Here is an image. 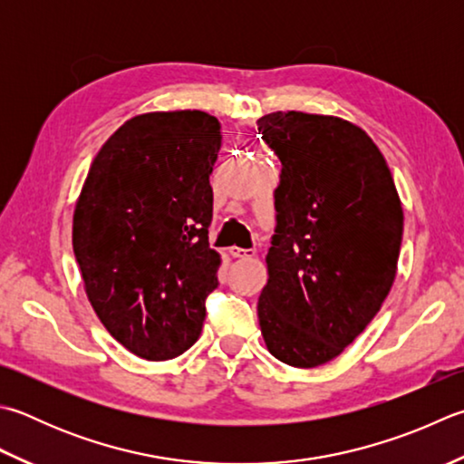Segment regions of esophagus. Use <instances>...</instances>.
I'll list each match as a JSON object with an SVG mask.
<instances>
[{"label":"esophagus","mask_w":464,"mask_h":464,"mask_svg":"<svg viewBox=\"0 0 464 464\" xmlns=\"http://www.w3.org/2000/svg\"><path fill=\"white\" fill-rule=\"evenodd\" d=\"M229 253L233 257H239V259H245V257H253L256 256V249H241V247H229Z\"/></svg>","instance_id":"1"}]
</instances>
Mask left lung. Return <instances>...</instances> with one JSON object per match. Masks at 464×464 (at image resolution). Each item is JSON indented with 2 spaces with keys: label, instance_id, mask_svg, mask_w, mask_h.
<instances>
[{
  "label": "left lung",
  "instance_id": "left-lung-1",
  "mask_svg": "<svg viewBox=\"0 0 464 464\" xmlns=\"http://www.w3.org/2000/svg\"><path fill=\"white\" fill-rule=\"evenodd\" d=\"M257 126L281 160L261 334L284 364L315 368L382 307L401 256L402 205L382 152L356 124L279 111Z\"/></svg>",
  "mask_w": 464,
  "mask_h": 464
}]
</instances>
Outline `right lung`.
Returning <instances> with one entry per match:
<instances>
[{
	"instance_id": "1",
	"label": "right lung",
	"mask_w": 464,
	"mask_h": 464,
	"mask_svg": "<svg viewBox=\"0 0 464 464\" xmlns=\"http://www.w3.org/2000/svg\"><path fill=\"white\" fill-rule=\"evenodd\" d=\"M221 124L149 112L104 142L82 187L72 245L86 295L116 342L170 360L197 342L221 257L208 247Z\"/></svg>"
}]
</instances>
